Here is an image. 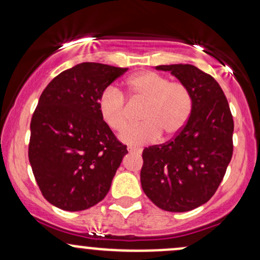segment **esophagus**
<instances>
[{
    "label": "esophagus",
    "mask_w": 260,
    "mask_h": 260,
    "mask_svg": "<svg viewBox=\"0 0 260 260\" xmlns=\"http://www.w3.org/2000/svg\"><path fill=\"white\" fill-rule=\"evenodd\" d=\"M127 150L129 151V153H134V154H142V149H138V148H132V147H128Z\"/></svg>",
    "instance_id": "34e87169"
}]
</instances>
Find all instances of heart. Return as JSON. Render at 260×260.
I'll use <instances>...</instances> for the list:
<instances>
[{"mask_svg": "<svg viewBox=\"0 0 260 260\" xmlns=\"http://www.w3.org/2000/svg\"><path fill=\"white\" fill-rule=\"evenodd\" d=\"M127 91L132 104L144 103L140 110L143 122L128 127L121 134L122 142L143 145L160 137L178 134L186 126L193 110L192 94L183 83L170 82L159 73L145 71L128 78ZM101 120L115 132H121L129 120V109L123 94L115 86H107L98 99Z\"/></svg>", "mask_w": 260, "mask_h": 260, "instance_id": "obj_1", "label": "heart"}]
</instances>
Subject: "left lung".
Returning a JSON list of instances; mask_svg holds the SVG:
<instances>
[{
  "label": "left lung",
  "mask_w": 260,
  "mask_h": 260,
  "mask_svg": "<svg viewBox=\"0 0 260 260\" xmlns=\"http://www.w3.org/2000/svg\"><path fill=\"white\" fill-rule=\"evenodd\" d=\"M183 83L193 110L183 129L165 144L143 150L140 183L156 207L183 213L215 194L231 161L234 118L221 86L192 64L156 66Z\"/></svg>",
  "instance_id": "obj_1"
}]
</instances>
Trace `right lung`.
I'll return each instance as SVG.
<instances>
[{"label":"right lung","instance_id":"right-lung-1","mask_svg":"<svg viewBox=\"0 0 260 260\" xmlns=\"http://www.w3.org/2000/svg\"><path fill=\"white\" fill-rule=\"evenodd\" d=\"M128 68L83 62L44 89L30 122L29 161L41 193L62 210L103 201L127 145L101 120L98 99Z\"/></svg>","mask_w":260,"mask_h":260}]
</instances>
